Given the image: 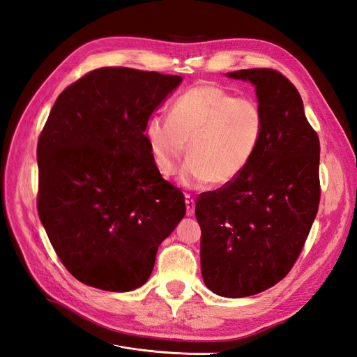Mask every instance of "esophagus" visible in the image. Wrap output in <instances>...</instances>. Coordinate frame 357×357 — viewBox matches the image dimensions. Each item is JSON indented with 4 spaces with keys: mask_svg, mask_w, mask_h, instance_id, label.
<instances>
[{
    "mask_svg": "<svg viewBox=\"0 0 357 357\" xmlns=\"http://www.w3.org/2000/svg\"><path fill=\"white\" fill-rule=\"evenodd\" d=\"M185 199H186V214L188 215H193L195 214V199H193L189 193H186L185 195Z\"/></svg>",
    "mask_w": 357,
    "mask_h": 357,
    "instance_id": "obj_1",
    "label": "esophagus"
}]
</instances>
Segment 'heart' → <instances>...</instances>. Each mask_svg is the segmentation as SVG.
I'll return each mask as SVG.
<instances>
[{"label": "heart", "instance_id": "b5f03b06", "mask_svg": "<svg viewBox=\"0 0 357 357\" xmlns=\"http://www.w3.org/2000/svg\"><path fill=\"white\" fill-rule=\"evenodd\" d=\"M264 114L253 100L236 98L220 86L201 83L171 104L169 117L153 114L144 129L155 167L172 176L186 153L180 181L223 186L250 165L264 135Z\"/></svg>", "mask_w": 357, "mask_h": 357}]
</instances>
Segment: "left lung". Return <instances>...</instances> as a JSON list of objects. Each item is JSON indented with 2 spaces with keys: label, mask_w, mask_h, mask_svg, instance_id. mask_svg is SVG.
<instances>
[{
  "label": "left lung",
  "mask_w": 357,
  "mask_h": 357,
  "mask_svg": "<svg viewBox=\"0 0 357 357\" xmlns=\"http://www.w3.org/2000/svg\"><path fill=\"white\" fill-rule=\"evenodd\" d=\"M250 80L264 114V135L241 174L204 192L201 273L214 294L256 295L283 280L302 252L320 202V142L298 89L273 68L228 73Z\"/></svg>",
  "instance_id": "left-lung-1"
}]
</instances>
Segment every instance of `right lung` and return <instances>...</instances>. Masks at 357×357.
I'll return each mask as SVG.
<instances>
[{"instance_id": "add662e5", "label": "right lung", "mask_w": 357, "mask_h": 357, "mask_svg": "<svg viewBox=\"0 0 357 357\" xmlns=\"http://www.w3.org/2000/svg\"><path fill=\"white\" fill-rule=\"evenodd\" d=\"M180 75L89 71L62 91L38 137L37 208L70 274L128 291L152 274L160 243L185 218V195L160 176L144 135Z\"/></svg>"}]
</instances>
